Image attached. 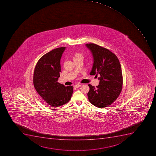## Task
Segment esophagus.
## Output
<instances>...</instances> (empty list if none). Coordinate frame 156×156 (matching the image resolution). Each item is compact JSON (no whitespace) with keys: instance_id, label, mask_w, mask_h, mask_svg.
I'll use <instances>...</instances> for the list:
<instances>
[{"instance_id":"34e87169","label":"esophagus","mask_w":156,"mask_h":156,"mask_svg":"<svg viewBox=\"0 0 156 156\" xmlns=\"http://www.w3.org/2000/svg\"><path fill=\"white\" fill-rule=\"evenodd\" d=\"M82 85L81 84H75V86L74 87H76V88H78L79 87H80L81 85Z\"/></svg>"}]
</instances>
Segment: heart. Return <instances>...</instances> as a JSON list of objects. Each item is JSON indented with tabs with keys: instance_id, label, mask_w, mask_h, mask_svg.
I'll list each match as a JSON object with an SVG mask.
<instances>
[{
	"instance_id": "1",
	"label": "heart",
	"mask_w": 156,
	"mask_h": 156,
	"mask_svg": "<svg viewBox=\"0 0 156 156\" xmlns=\"http://www.w3.org/2000/svg\"><path fill=\"white\" fill-rule=\"evenodd\" d=\"M78 55H81L80 54H76L75 56H78Z\"/></svg>"
}]
</instances>
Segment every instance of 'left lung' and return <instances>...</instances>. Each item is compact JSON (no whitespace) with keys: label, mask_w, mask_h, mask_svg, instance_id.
Masks as SVG:
<instances>
[{"label":"left lung","mask_w":156,"mask_h":156,"mask_svg":"<svg viewBox=\"0 0 156 156\" xmlns=\"http://www.w3.org/2000/svg\"><path fill=\"white\" fill-rule=\"evenodd\" d=\"M85 46L91 51L94 60L90 75L100 76L96 88L88 84V100L98 108L107 107L114 102L122 90L123 78L119 61L105 48L93 43L87 44Z\"/></svg>","instance_id":"obj_1"}]
</instances>
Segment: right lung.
<instances>
[{
  "label": "right lung",
  "instance_id": "1",
  "mask_svg": "<svg viewBox=\"0 0 156 156\" xmlns=\"http://www.w3.org/2000/svg\"><path fill=\"white\" fill-rule=\"evenodd\" d=\"M66 47L49 51L40 58L33 76L34 87L46 104L59 107L69 101L73 87H65L58 82L61 72V58Z\"/></svg>",
  "mask_w": 156,
  "mask_h": 156
}]
</instances>
